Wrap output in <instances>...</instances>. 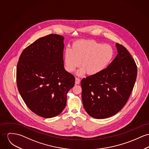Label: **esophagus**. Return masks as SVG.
I'll use <instances>...</instances> for the list:
<instances>
[{
	"label": "esophagus",
	"instance_id": "obj_1",
	"mask_svg": "<svg viewBox=\"0 0 149 149\" xmlns=\"http://www.w3.org/2000/svg\"><path fill=\"white\" fill-rule=\"evenodd\" d=\"M80 79L79 78H77V77L75 78V84H80Z\"/></svg>",
	"mask_w": 149,
	"mask_h": 149
}]
</instances>
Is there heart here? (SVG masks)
Segmentation results:
<instances>
[{
    "mask_svg": "<svg viewBox=\"0 0 149 149\" xmlns=\"http://www.w3.org/2000/svg\"><path fill=\"white\" fill-rule=\"evenodd\" d=\"M114 50L108 44H102L95 40H80L74 42L71 49L65 52V69L69 72H73L79 67L78 75L86 72L92 75L102 72L111 63L114 56Z\"/></svg>",
    "mask_w": 149,
    "mask_h": 149,
    "instance_id": "1",
    "label": "heart"
}]
</instances>
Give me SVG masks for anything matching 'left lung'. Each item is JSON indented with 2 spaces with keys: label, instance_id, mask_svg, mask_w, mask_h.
Listing matches in <instances>:
<instances>
[{
  "label": "left lung",
  "instance_id": "8db88e82",
  "mask_svg": "<svg viewBox=\"0 0 149 149\" xmlns=\"http://www.w3.org/2000/svg\"><path fill=\"white\" fill-rule=\"evenodd\" d=\"M118 54L102 72L81 81V97L87 113L95 118H106L125 105L137 75V67L126 48L116 44Z\"/></svg>",
  "mask_w": 149,
  "mask_h": 149
}]
</instances>
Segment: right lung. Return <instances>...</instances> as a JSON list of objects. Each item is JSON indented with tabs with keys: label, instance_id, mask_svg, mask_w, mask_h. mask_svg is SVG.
Wrapping results in <instances>:
<instances>
[{
	"label": "right lung",
	"instance_id": "1",
	"mask_svg": "<svg viewBox=\"0 0 149 149\" xmlns=\"http://www.w3.org/2000/svg\"><path fill=\"white\" fill-rule=\"evenodd\" d=\"M63 40L56 34L38 38L23 50L17 65L19 92L30 110L42 117L63 111L75 84L74 76L64 68Z\"/></svg>",
	"mask_w": 149,
	"mask_h": 149
}]
</instances>
